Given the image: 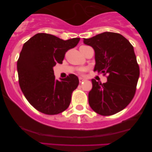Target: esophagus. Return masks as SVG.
Returning a JSON list of instances; mask_svg holds the SVG:
<instances>
[{"label":"esophagus","instance_id":"esophagus-1","mask_svg":"<svg viewBox=\"0 0 152 152\" xmlns=\"http://www.w3.org/2000/svg\"><path fill=\"white\" fill-rule=\"evenodd\" d=\"M79 81H80V82L81 83V82H84V78H82V77H79Z\"/></svg>","mask_w":152,"mask_h":152}]
</instances>
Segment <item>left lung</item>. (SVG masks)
Returning a JSON list of instances; mask_svg holds the SVG:
<instances>
[{"instance_id":"obj_1","label":"left lung","mask_w":152,"mask_h":152,"mask_svg":"<svg viewBox=\"0 0 152 152\" xmlns=\"http://www.w3.org/2000/svg\"><path fill=\"white\" fill-rule=\"evenodd\" d=\"M83 41L94 49V71L108 75L103 84L91 80L89 105L102 115L117 113L131 102L136 93L140 69L134 47L122 35L110 32L84 38Z\"/></svg>"}]
</instances>
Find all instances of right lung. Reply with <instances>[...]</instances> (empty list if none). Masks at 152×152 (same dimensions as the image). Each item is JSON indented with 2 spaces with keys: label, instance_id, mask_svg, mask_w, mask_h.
Returning <instances> with one entry per match:
<instances>
[{
  "label": "right lung",
  "instance_id": "right-lung-1",
  "mask_svg": "<svg viewBox=\"0 0 152 152\" xmlns=\"http://www.w3.org/2000/svg\"><path fill=\"white\" fill-rule=\"evenodd\" d=\"M80 38L64 41L46 33H38L23 45L17 61L18 82L30 104L48 115L60 113L69 107L79 79L70 74L56 80L53 67L62 64L66 52L77 45Z\"/></svg>",
  "mask_w": 152,
  "mask_h": 152
}]
</instances>
